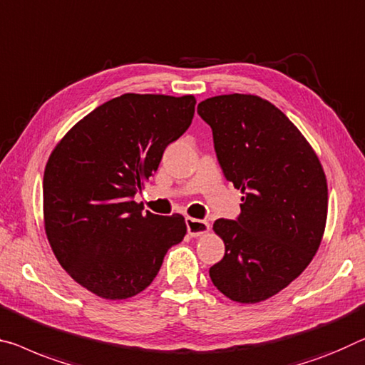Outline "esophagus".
I'll return each instance as SVG.
<instances>
[{"instance_id": "esophagus-1", "label": "esophagus", "mask_w": 365, "mask_h": 365, "mask_svg": "<svg viewBox=\"0 0 365 365\" xmlns=\"http://www.w3.org/2000/svg\"><path fill=\"white\" fill-rule=\"evenodd\" d=\"M186 227H187V233L190 237H200V235L207 233L210 230V225L207 220H200V218H186Z\"/></svg>"}]
</instances>
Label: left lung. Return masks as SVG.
<instances>
[{
    "label": "left lung",
    "instance_id": "left-lung-1",
    "mask_svg": "<svg viewBox=\"0 0 365 365\" xmlns=\"http://www.w3.org/2000/svg\"><path fill=\"white\" fill-rule=\"evenodd\" d=\"M212 128L227 181L241 190L237 220L218 218L225 256L210 279L228 299L257 304L305 271L322 243L328 214L327 176L289 117L253 94H223L197 106Z\"/></svg>",
    "mask_w": 365,
    "mask_h": 365
}]
</instances>
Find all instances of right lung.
<instances>
[{"label": "right lung", "instance_id": "right-lung-1", "mask_svg": "<svg viewBox=\"0 0 365 365\" xmlns=\"http://www.w3.org/2000/svg\"><path fill=\"white\" fill-rule=\"evenodd\" d=\"M194 108V96L122 94L53 148L43 173L46 233L61 267L89 292L109 300L140 294L182 241V215L145 214L133 197L187 130Z\"/></svg>", "mask_w": 365, "mask_h": 365}]
</instances>
